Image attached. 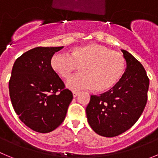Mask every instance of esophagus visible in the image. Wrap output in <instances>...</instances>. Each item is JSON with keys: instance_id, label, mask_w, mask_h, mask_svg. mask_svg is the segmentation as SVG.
Masks as SVG:
<instances>
[{"instance_id": "obj_1", "label": "esophagus", "mask_w": 158, "mask_h": 158, "mask_svg": "<svg viewBox=\"0 0 158 158\" xmlns=\"http://www.w3.org/2000/svg\"><path fill=\"white\" fill-rule=\"evenodd\" d=\"M78 93H79L77 91H73V97H76V96L78 95Z\"/></svg>"}]
</instances>
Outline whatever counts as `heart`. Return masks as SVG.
I'll list each match as a JSON object with an SVG mask.
<instances>
[{"label": "heart", "instance_id": "heart-1", "mask_svg": "<svg viewBox=\"0 0 158 158\" xmlns=\"http://www.w3.org/2000/svg\"><path fill=\"white\" fill-rule=\"evenodd\" d=\"M51 66L65 79L80 67L81 73L67 81L69 89H93L96 92H104L120 80L126 69V61L120 53L100 44L89 43L75 47L70 54H54L51 59Z\"/></svg>", "mask_w": 158, "mask_h": 158}]
</instances>
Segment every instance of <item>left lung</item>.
I'll return each instance as SVG.
<instances>
[{"label":"left lung","mask_w":158,"mask_h":158,"mask_svg":"<svg viewBox=\"0 0 158 158\" xmlns=\"http://www.w3.org/2000/svg\"><path fill=\"white\" fill-rule=\"evenodd\" d=\"M121 51L127 62L123 77L106 93L91 95L86 107L92 129L107 138L130 129L141 116L147 102L150 80L144 67L128 51Z\"/></svg>","instance_id":"left-lung-1"}]
</instances>
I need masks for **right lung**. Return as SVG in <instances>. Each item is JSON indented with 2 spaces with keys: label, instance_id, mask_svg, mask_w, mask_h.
<instances>
[{
  "label": "right lung",
  "instance_id": "add662e5",
  "mask_svg": "<svg viewBox=\"0 0 158 158\" xmlns=\"http://www.w3.org/2000/svg\"><path fill=\"white\" fill-rule=\"evenodd\" d=\"M63 47H35L14 62L8 88L19 119L40 133H48L64 121L73 93L51 66L54 54Z\"/></svg>",
  "mask_w": 158,
  "mask_h": 158
}]
</instances>
